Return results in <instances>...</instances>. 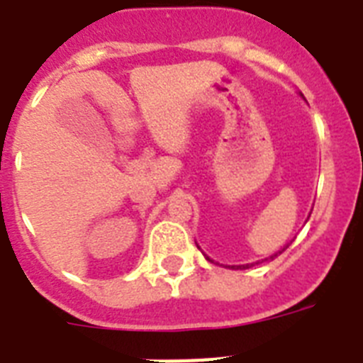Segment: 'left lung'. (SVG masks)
<instances>
[{"label":"left lung","instance_id":"left-lung-1","mask_svg":"<svg viewBox=\"0 0 363 363\" xmlns=\"http://www.w3.org/2000/svg\"><path fill=\"white\" fill-rule=\"evenodd\" d=\"M286 247H288V245H286ZM286 247H284V249H286ZM284 249H282V251H284ZM282 251H279V252H277V255H280V252H282ZM277 255H273V257H271V258H275ZM208 260H210V258H208ZM242 267H243V269H245V267H249V266H240V269H242Z\"/></svg>","mask_w":363,"mask_h":363}]
</instances>
